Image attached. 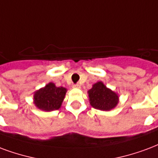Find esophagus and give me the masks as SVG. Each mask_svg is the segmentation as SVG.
<instances>
[{"label":"esophagus","instance_id":"34e87169","mask_svg":"<svg viewBox=\"0 0 158 158\" xmlns=\"http://www.w3.org/2000/svg\"><path fill=\"white\" fill-rule=\"evenodd\" d=\"M73 88L79 89V88H80V85H79V84H76V85H73Z\"/></svg>","mask_w":158,"mask_h":158}]
</instances>
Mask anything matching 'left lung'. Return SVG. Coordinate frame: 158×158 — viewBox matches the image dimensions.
<instances>
[{
    "label": "left lung",
    "mask_w": 158,
    "mask_h": 158,
    "mask_svg": "<svg viewBox=\"0 0 158 158\" xmlns=\"http://www.w3.org/2000/svg\"><path fill=\"white\" fill-rule=\"evenodd\" d=\"M88 94L91 106L100 110H110L119 102L118 94L107 88L101 81L93 85Z\"/></svg>",
    "instance_id": "obj_1"
}]
</instances>
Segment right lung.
Listing matches in <instances>:
<instances>
[{
    "label": "right lung",
    "mask_w": 158,
    "mask_h": 158,
    "mask_svg": "<svg viewBox=\"0 0 158 158\" xmlns=\"http://www.w3.org/2000/svg\"><path fill=\"white\" fill-rule=\"evenodd\" d=\"M67 89L57 87L53 83H49L34 93L33 100L37 108L45 111L58 110L62 106Z\"/></svg>",
    "instance_id": "add662e5"
}]
</instances>
